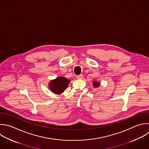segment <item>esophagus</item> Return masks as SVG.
<instances>
[{
	"instance_id": "esophagus-1",
	"label": "esophagus",
	"mask_w": 149,
	"mask_h": 149,
	"mask_svg": "<svg viewBox=\"0 0 149 149\" xmlns=\"http://www.w3.org/2000/svg\"><path fill=\"white\" fill-rule=\"evenodd\" d=\"M83 77V74H79V75H78V76H76V78H77V79H81Z\"/></svg>"
}]
</instances>
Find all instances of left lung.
Returning a JSON list of instances; mask_svg holds the SVG:
<instances>
[{"mask_svg":"<svg viewBox=\"0 0 149 149\" xmlns=\"http://www.w3.org/2000/svg\"><path fill=\"white\" fill-rule=\"evenodd\" d=\"M93 85H94V86L95 87H98L100 86V83L98 82H97V81H94V83H93Z\"/></svg>","mask_w":149,"mask_h":149,"instance_id":"left-lung-1","label":"left lung"}]
</instances>
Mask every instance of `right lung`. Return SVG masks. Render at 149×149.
<instances>
[{
    "label": "right lung",
    "mask_w": 149,
    "mask_h": 149,
    "mask_svg": "<svg viewBox=\"0 0 149 149\" xmlns=\"http://www.w3.org/2000/svg\"><path fill=\"white\" fill-rule=\"evenodd\" d=\"M69 80L64 77H59L51 81L49 83V88L55 94L63 93L69 85Z\"/></svg>",
    "instance_id": "right-lung-1"
}]
</instances>
